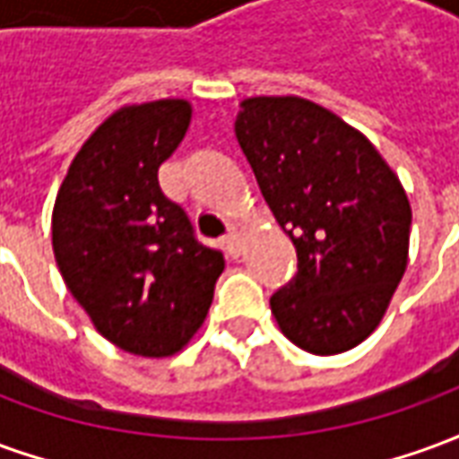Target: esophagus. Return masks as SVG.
<instances>
[{"label": "esophagus", "mask_w": 459, "mask_h": 459, "mask_svg": "<svg viewBox=\"0 0 459 459\" xmlns=\"http://www.w3.org/2000/svg\"><path fill=\"white\" fill-rule=\"evenodd\" d=\"M223 246H226V250H229V255H233V258H238L240 250H243V246H240V233L236 229H230L226 236H223Z\"/></svg>", "instance_id": "obj_1"}]
</instances>
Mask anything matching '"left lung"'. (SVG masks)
<instances>
[{"label":"left lung","mask_w":459,"mask_h":459,"mask_svg":"<svg viewBox=\"0 0 459 459\" xmlns=\"http://www.w3.org/2000/svg\"><path fill=\"white\" fill-rule=\"evenodd\" d=\"M236 137L298 273L270 298L282 334L309 354H342L384 319L408 265L411 204L366 134L298 98H246Z\"/></svg>","instance_id":"obj_1"}]
</instances>
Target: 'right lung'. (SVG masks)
<instances>
[{
    "mask_svg": "<svg viewBox=\"0 0 459 459\" xmlns=\"http://www.w3.org/2000/svg\"><path fill=\"white\" fill-rule=\"evenodd\" d=\"M189 122L179 98L115 110L74 157L51 216L65 288L108 342L147 359L189 344L226 265L157 179Z\"/></svg>",
    "mask_w": 459,
    "mask_h": 459,
    "instance_id": "1",
    "label": "right lung"
}]
</instances>
